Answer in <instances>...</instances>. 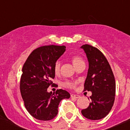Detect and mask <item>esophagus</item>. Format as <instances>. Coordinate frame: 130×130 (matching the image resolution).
<instances>
[{"instance_id":"34e87169","label":"esophagus","mask_w":130,"mask_h":130,"mask_svg":"<svg viewBox=\"0 0 130 130\" xmlns=\"http://www.w3.org/2000/svg\"><path fill=\"white\" fill-rule=\"evenodd\" d=\"M80 97V95H77V94H71V98H75V99H77Z\"/></svg>"}]
</instances>
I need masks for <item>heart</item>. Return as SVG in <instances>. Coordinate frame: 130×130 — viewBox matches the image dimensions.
<instances>
[{"label":"heart","mask_w":130,"mask_h":130,"mask_svg":"<svg viewBox=\"0 0 130 130\" xmlns=\"http://www.w3.org/2000/svg\"><path fill=\"white\" fill-rule=\"evenodd\" d=\"M71 60L75 68L78 67L81 65L84 64V61L83 59L78 55L72 56L71 57ZM60 67H61V62L59 60H58V61H56L54 65V72L55 74L57 75L60 73ZM65 86H66L67 87H69V88H73L75 87V84L73 83H72V82H67L65 84Z\"/></svg>","instance_id":"heart-1"}]
</instances>
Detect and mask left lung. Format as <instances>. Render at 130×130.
<instances>
[{
	"label": "left lung",
	"mask_w": 130,
	"mask_h": 130,
	"mask_svg": "<svg viewBox=\"0 0 130 130\" xmlns=\"http://www.w3.org/2000/svg\"><path fill=\"white\" fill-rule=\"evenodd\" d=\"M80 48L84 50L89 62L84 90L92 92L91 103L81 112L89 120H101L108 115L115 102V77L107 59L101 51L89 44H84Z\"/></svg>",
	"instance_id": "left-lung-1"
}]
</instances>
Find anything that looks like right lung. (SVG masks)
<instances>
[{
	"label": "right lung",
	"instance_id": "1",
	"mask_svg": "<svg viewBox=\"0 0 130 130\" xmlns=\"http://www.w3.org/2000/svg\"><path fill=\"white\" fill-rule=\"evenodd\" d=\"M65 46L49 45L32 51L24 63L21 77L20 90L25 107L37 120L49 121L58 114L60 101L69 99L70 94L63 89L56 93L48 92L47 89L54 84V65L65 52Z\"/></svg>",
	"mask_w": 130,
	"mask_h": 130
}]
</instances>
